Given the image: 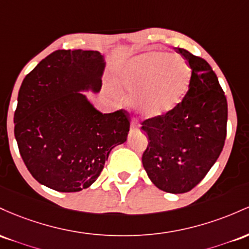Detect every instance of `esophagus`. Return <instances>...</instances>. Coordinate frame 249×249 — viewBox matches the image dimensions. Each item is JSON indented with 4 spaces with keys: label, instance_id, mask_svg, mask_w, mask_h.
Masks as SVG:
<instances>
[{
    "label": "esophagus",
    "instance_id": "esophagus-1",
    "mask_svg": "<svg viewBox=\"0 0 249 249\" xmlns=\"http://www.w3.org/2000/svg\"><path fill=\"white\" fill-rule=\"evenodd\" d=\"M140 125L138 124V122L136 121H132V124H130V129L132 130H139Z\"/></svg>",
    "mask_w": 249,
    "mask_h": 249
}]
</instances>
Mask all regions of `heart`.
I'll list each match as a JSON object with an SVG mask.
<instances>
[{"mask_svg": "<svg viewBox=\"0 0 249 249\" xmlns=\"http://www.w3.org/2000/svg\"><path fill=\"white\" fill-rule=\"evenodd\" d=\"M191 71L183 58L161 53L134 57L119 76L120 87L136 96L146 117H160L177 108L188 90Z\"/></svg>", "mask_w": 249, "mask_h": 249, "instance_id": "obj_1", "label": "heart"}]
</instances>
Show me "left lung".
<instances>
[{
    "instance_id": "left-lung-1",
    "label": "left lung",
    "mask_w": 249,
    "mask_h": 249,
    "mask_svg": "<svg viewBox=\"0 0 249 249\" xmlns=\"http://www.w3.org/2000/svg\"><path fill=\"white\" fill-rule=\"evenodd\" d=\"M191 67L188 90L175 109L142 122L148 146L142 164L161 191L181 194L199 185L213 167L227 135V99L206 60L175 48Z\"/></svg>"
}]
</instances>
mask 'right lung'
Returning a JSON list of instances; mask_svg holds the SVG:
<instances>
[{
    "instance_id": "add662e5",
    "label": "right lung",
    "mask_w": 249,
    "mask_h": 249,
    "mask_svg": "<svg viewBox=\"0 0 249 249\" xmlns=\"http://www.w3.org/2000/svg\"><path fill=\"white\" fill-rule=\"evenodd\" d=\"M103 69L99 52L60 49L22 82L14 134L30 174L48 188L64 193L88 188L110 150L127 140V110L102 114L80 93L100 91Z\"/></svg>"
}]
</instances>
